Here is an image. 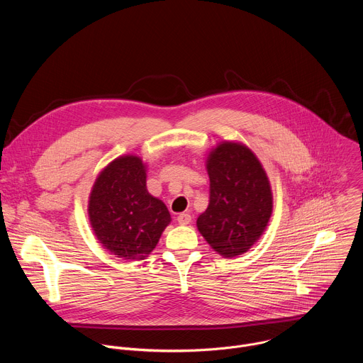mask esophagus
<instances>
[{
  "mask_svg": "<svg viewBox=\"0 0 363 363\" xmlns=\"http://www.w3.org/2000/svg\"><path fill=\"white\" fill-rule=\"evenodd\" d=\"M177 221L181 224V225H186L191 223V216L188 213H181L178 217H177Z\"/></svg>",
  "mask_w": 363,
  "mask_h": 363,
  "instance_id": "esophagus-1",
  "label": "esophagus"
}]
</instances>
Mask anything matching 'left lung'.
Wrapping results in <instances>:
<instances>
[{"label":"left lung","mask_w":363,"mask_h":363,"mask_svg":"<svg viewBox=\"0 0 363 363\" xmlns=\"http://www.w3.org/2000/svg\"><path fill=\"white\" fill-rule=\"evenodd\" d=\"M210 203L196 227L223 257L241 255L264 233L273 211L266 171L244 145L223 142L206 158Z\"/></svg>","instance_id":"obj_1"}]
</instances>
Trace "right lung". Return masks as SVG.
Wrapping results in <instances>:
<instances>
[{
	"mask_svg": "<svg viewBox=\"0 0 363 363\" xmlns=\"http://www.w3.org/2000/svg\"><path fill=\"white\" fill-rule=\"evenodd\" d=\"M87 211L100 244L122 260H143L171 223L167 205L147 192L146 167L135 155L116 158L99 174Z\"/></svg>",
	"mask_w": 363,
	"mask_h": 363,
	"instance_id": "1",
	"label": "right lung"
}]
</instances>
